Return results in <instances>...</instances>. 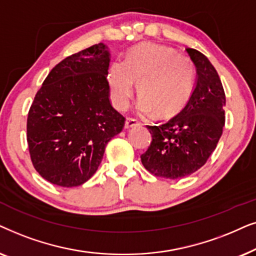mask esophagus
I'll use <instances>...</instances> for the list:
<instances>
[{
  "mask_svg": "<svg viewBox=\"0 0 256 256\" xmlns=\"http://www.w3.org/2000/svg\"><path fill=\"white\" fill-rule=\"evenodd\" d=\"M139 125L138 120H136L134 118H126L125 120V128H134V126H137Z\"/></svg>",
  "mask_w": 256,
  "mask_h": 256,
  "instance_id": "esophagus-1",
  "label": "esophagus"
}]
</instances>
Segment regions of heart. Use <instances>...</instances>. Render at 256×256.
I'll return each instance as SVG.
<instances>
[{
	"instance_id": "b5f03b06",
	"label": "heart",
	"mask_w": 256,
	"mask_h": 256,
	"mask_svg": "<svg viewBox=\"0 0 256 256\" xmlns=\"http://www.w3.org/2000/svg\"><path fill=\"white\" fill-rule=\"evenodd\" d=\"M196 66L188 56L171 48L142 43L130 50L125 62L114 60L108 71L112 103L118 110L128 108L136 90L142 94L140 114H176L185 106L193 91ZM138 85H136V83Z\"/></svg>"
}]
</instances>
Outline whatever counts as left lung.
<instances>
[{
  "label": "left lung",
  "mask_w": 256,
  "mask_h": 256,
  "mask_svg": "<svg viewBox=\"0 0 256 256\" xmlns=\"http://www.w3.org/2000/svg\"><path fill=\"white\" fill-rule=\"evenodd\" d=\"M196 69V83L182 111L164 124L148 126L150 148L140 156L144 168L156 176L180 179L205 165L216 150L224 125L226 96L208 58L187 48Z\"/></svg>",
  "instance_id": "8db88e82"
}]
</instances>
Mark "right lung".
<instances>
[{"label":"right lung","instance_id":"right-lung-1","mask_svg":"<svg viewBox=\"0 0 256 256\" xmlns=\"http://www.w3.org/2000/svg\"><path fill=\"white\" fill-rule=\"evenodd\" d=\"M110 52L104 43L71 54L50 71L26 120L32 165L54 185L80 186L96 173L125 118L108 100Z\"/></svg>","mask_w":256,"mask_h":256}]
</instances>
